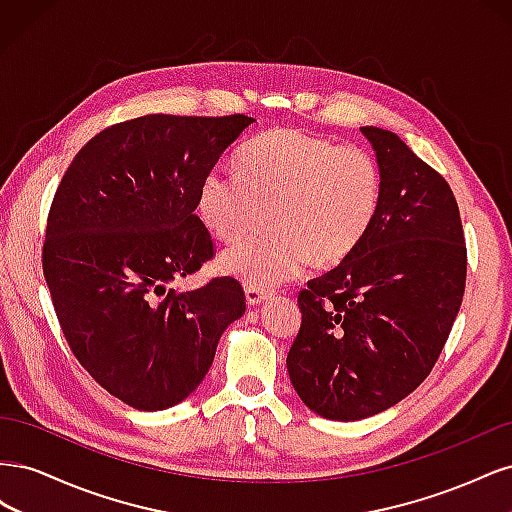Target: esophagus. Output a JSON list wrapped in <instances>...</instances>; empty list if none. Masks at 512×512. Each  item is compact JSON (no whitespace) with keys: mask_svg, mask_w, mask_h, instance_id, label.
Here are the masks:
<instances>
[{"mask_svg":"<svg viewBox=\"0 0 512 512\" xmlns=\"http://www.w3.org/2000/svg\"><path fill=\"white\" fill-rule=\"evenodd\" d=\"M245 299H247V305H260L262 301L269 299V292L254 288V286H247L245 288Z\"/></svg>","mask_w":512,"mask_h":512,"instance_id":"1","label":"esophagus"}]
</instances>
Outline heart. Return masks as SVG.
I'll list each match as a JSON object with an SVG mask.
<instances>
[{"mask_svg": "<svg viewBox=\"0 0 512 512\" xmlns=\"http://www.w3.org/2000/svg\"><path fill=\"white\" fill-rule=\"evenodd\" d=\"M239 173L211 168L200 179L196 209L220 241H239L269 205V232L232 247L222 269L260 290L297 277L309 258L348 256L374 224L382 175L376 158L359 145L297 128L269 130L245 143Z\"/></svg>", "mask_w": 512, "mask_h": 512, "instance_id": "b5f03b06", "label": "heart"}]
</instances>
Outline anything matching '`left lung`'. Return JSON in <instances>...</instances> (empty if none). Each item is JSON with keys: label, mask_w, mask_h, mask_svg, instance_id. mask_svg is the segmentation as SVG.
<instances>
[{"label": "left lung", "mask_w": 512, "mask_h": 512, "mask_svg": "<svg viewBox=\"0 0 512 512\" xmlns=\"http://www.w3.org/2000/svg\"><path fill=\"white\" fill-rule=\"evenodd\" d=\"M382 175L363 241L299 292L286 367L303 404L361 421L399 404L436 365L466 290V243L446 179L389 130L361 128Z\"/></svg>", "instance_id": "8db88e82"}]
</instances>
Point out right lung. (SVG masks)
<instances>
[{"instance_id": "1", "label": "right lung", "mask_w": 512, "mask_h": 512, "mask_svg": "<svg viewBox=\"0 0 512 512\" xmlns=\"http://www.w3.org/2000/svg\"><path fill=\"white\" fill-rule=\"evenodd\" d=\"M256 119L145 115L76 153L46 220L42 271L61 331L102 389L136 410L198 389L245 294L232 277L173 282L213 258L200 179Z\"/></svg>"}]
</instances>
